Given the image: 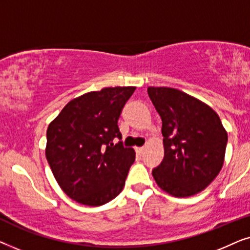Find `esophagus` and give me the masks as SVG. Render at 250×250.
Listing matches in <instances>:
<instances>
[{"label":"esophagus","mask_w":250,"mask_h":250,"mask_svg":"<svg viewBox=\"0 0 250 250\" xmlns=\"http://www.w3.org/2000/svg\"><path fill=\"white\" fill-rule=\"evenodd\" d=\"M143 151H145V148H136V152L140 153V155H142Z\"/></svg>","instance_id":"34e87169"}]
</instances>
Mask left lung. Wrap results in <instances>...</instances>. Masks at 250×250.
<instances>
[{
    "label": "left lung",
    "instance_id": "1",
    "mask_svg": "<svg viewBox=\"0 0 250 250\" xmlns=\"http://www.w3.org/2000/svg\"><path fill=\"white\" fill-rule=\"evenodd\" d=\"M148 94L164 136V159L153 168V179L170 196H193L222 169L228 133L209 105L182 91L149 86Z\"/></svg>",
    "mask_w": 250,
    "mask_h": 250
}]
</instances>
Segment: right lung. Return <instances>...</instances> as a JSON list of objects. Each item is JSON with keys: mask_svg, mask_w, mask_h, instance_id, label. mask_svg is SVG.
<instances>
[{"mask_svg": "<svg viewBox=\"0 0 250 250\" xmlns=\"http://www.w3.org/2000/svg\"><path fill=\"white\" fill-rule=\"evenodd\" d=\"M134 86L104 87L75 98L50 123L45 156L68 197L101 206L122 192L135 151L123 142L118 118Z\"/></svg>", "mask_w": 250, "mask_h": 250, "instance_id": "obj_1", "label": "right lung"}]
</instances>
